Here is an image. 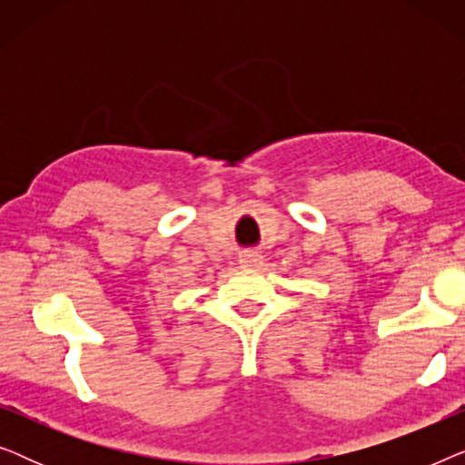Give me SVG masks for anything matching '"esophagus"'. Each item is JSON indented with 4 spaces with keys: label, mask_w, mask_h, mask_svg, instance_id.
I'll return each instance as SVG.
<instances>
[{
    "label": "esophagus",
    "mask_w": 465,
    "mask_h": 465,
    "mask_svg": "<svg viewBox=\"0 0 465 465\" xmlns=\"http://www.w3.org/2000/svg\"><path fill=\"white\" fill-rule=\"evenodd\" d=\"M239 264L245 266V269H256V266L262 264V253L260 252H243L239 256Z\"/></svg>",
    "instance_id": "obj_1"
}]
</instances>
